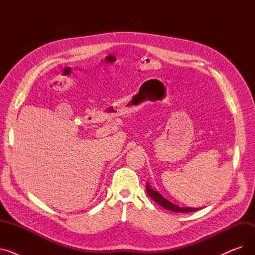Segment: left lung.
Returning a JSON list of instances; mask_svg holds the SVG:
<instances>
[{
	"instance_id": "left-lung-1",
	"label": "left lung",
	"mask_w": 255,
	"mask_h": 255,
	"mask_svg": "<svg viewBox=\"0 0 255 255\" xmlns=\"http://www.w3.org/2000/svg\"><path fill=\"white\" fill-rule=\"evenodd\" d=\"M146 193H148V195L154 199L155 202L160 205L161 207H163L164 209L168 210V211H171V212H177V213H188V212H194V211H197L198 209L196 208H183V207H179L177 205H173L172 203L168 202L167 199H165L161 194H160L158 191H155L151 188V186L149 183H146Z\"/></svg>"
}]
</instances>
